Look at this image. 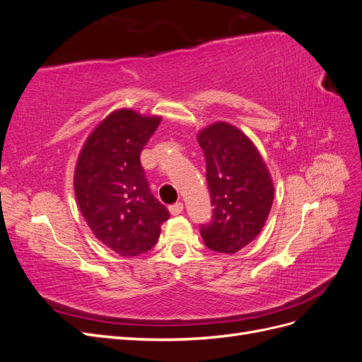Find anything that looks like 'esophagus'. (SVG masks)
<instances>
[{
  "label": "esophagus",
  "instance_id": "1",
  "mask_svg": "<svg viewBox=\"0 0 362 362\" xmlns=\"http://www.w3.org/2000/svg\"><path fill=\"white\" fill-rule=\"evenodd\" d=\"M182 208H184L182 202H177V204H173V205L169 206V211H170L172 216H178L182 211Z\"/></svg>",
  "mask_w": 362,
  "mask_h": 362
}]
</instances>
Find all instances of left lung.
<instances>
[{
    "instance_id": "8db88e82",
    "label": "left lung",
    "mask_w": 362,
    "mask_h": 362,
    "mask_svg": "<svg viewBox=\"0 0 362 362\" xmlns=\"http://www.w3.org/2000/svg\"><path fill=\"white\" fill-rule=\"evenodd\" d=\"M211 194V221L201 225L208 249L235 254L264 226L273 202V181L258 149L238 128L216 122L199 131Z\"/></svg>"
}]
</instances>
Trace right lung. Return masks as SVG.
Wrapping results in <instances>:
<instances>
[{"label": "right lung", "instance_id": "1", "mask_svg": "<svg viewBox=\"0 0 362 362\" xmlns=\"http://www.w3.org/2000/svg\"><path fill=\"white\" fill-rule=\"evenodd\" d=\"M160 116L120 108L98 125L76 161L74 190L93 235L122 257L154 247L168 208L149 190L140 152L156 133Z\"/></svg>", "mask_w": 362, "mask_h": 362}]
</instances>
